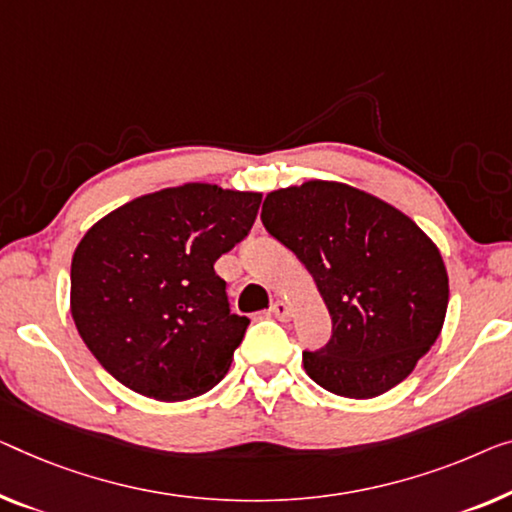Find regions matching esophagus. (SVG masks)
<instances>
[{
  "label": "esophagus",
  "instance_id": "esophagus-1",
  "mask_svg": "<svg viewBox=\"0 0 512 512\" xmlns=\"http://www.w3.org/2000/svg\"><path fill=\"white\" fill-rule=\"evenodd\" d=\"M271 312L280 319V322H289V319H292V308H289V303H285V301L273 303Z\"/></svg>",
  "mask_w": 512,
  "mask_h": 512
}]
</instances>
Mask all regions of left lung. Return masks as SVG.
<instances>
[{
    "label": "left lung",
    "mask_w": 512,
    "mask_h": 512,
    "mask_svg": "<svg viewBox=\"0 0 512 512\" xmlns=\"http://www.w3.org/2000/svg\"><path fill=\"white\" fill-rule=\"evenodd\" d=\"M262 223L312 273L333 319L329 345L303 354L308 377L354 400L407 379L446 319L437 243L393 204L326 179L271 190Z\"/></svg>",
    "instance_id": "8db88e82"
}]
</instances>
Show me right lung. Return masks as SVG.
<instances>
[{
	"mask_svg": "<svg viewBox=\"0 0 512 512\" xmlns=\"http://www.w3.org/2000/svg\"><path fill=\"white\" fill-rule=\"evenodd\" d=\"M262 193L190 181L135 197L82 236L71 315L89 352L131 391L179 402L230 370L248 317L213 264L255 223Z\"/></svg>",
	"mask_w": 512,
	"mask_h": 512,
	"instance_id": "right-lung-1",
	"label": "right lung"
}]
</instances>
